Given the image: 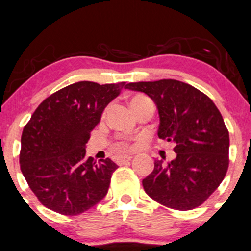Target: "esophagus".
Wrapping results in <instances>:
<instances>
[{
	"mask_svg": "<svg viewBox=\"0 0 251 251\" xmlns=\"http://www.w3.org/2000/svg\"><path fill=\"white\" fill-rule=\"evenodd\" d=\"M133 156H130V155H126V156H119L117 159V162L119 163V165H123V163L125 162H128V161L132 160Z\"/></svg>",
	"mask_w": 251,
	"mask_h": 251,
	"instance_id": "esophagus-1",
	"label": "esophagus"
}]
</instances>
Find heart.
<instances>
[{
	"instance_id": "b5f03b06",
	"label": "heart",
	"mask_w": 251,
	"mask_h": 251,
	"mask_svg": "<svg viewBox=\"0 0 251 251\" xmlns=\"http://www.w3.org/2000/svg\"><path fill=\"white\" fill-rule=\"evenodd\" d=\"M146 102H150V100L148 99L147 96H144V95H134V96L131 97L130 100V103H131V107H132V109L134 108H137L138 105H141L142 103H146ZM132 147H128V146H120L119 147V149H131Z\"/></svg>"
}]
</instances>
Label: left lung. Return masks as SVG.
<instances>
[{
    "label": "left lung",
    "instance_id": "8db88e82",
    "mask_svg": "<svg viewBox=\"0 0 251 251\" xmlns=\"http://www.w3.org/2000/svg\"><path fill=\"white\" fill-rule=\"evenodd\" d=\"M125 88L151 97L160 115L157 136L176 144V159L156 160L154 171L143 179L146 192L172 209L201 205L224 180L230 163L228 130L214 102L174 79L128 83Z\"/></svg>",
    "mask_w": 251,
    "mask_h": 251
}]
</instances>
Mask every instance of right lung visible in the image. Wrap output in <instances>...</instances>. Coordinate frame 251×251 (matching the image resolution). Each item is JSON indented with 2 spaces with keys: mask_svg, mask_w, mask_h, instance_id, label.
Returning a JSON list of instances; mask_svg holds the SVG:
<instances>
[{
  "mask_svg": "<svg viewBox=\"0 0 251 251\" xmlns=\"http://www.w3.org/2000/svg\"><path fill=\"white\" fill-rule=\"evenodd\" d=\"M125 83L78 81L47 97L21 134L20 170L38 201L62 215H78L107 195L118 168L109 157H85L102 112Z\"/></svg>",
  "mask_w": 251,
  "mask_h": 251,
  "instance_id": "1",
  "label": "right lung"
}]
</instances>
